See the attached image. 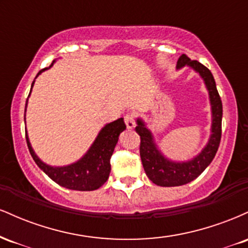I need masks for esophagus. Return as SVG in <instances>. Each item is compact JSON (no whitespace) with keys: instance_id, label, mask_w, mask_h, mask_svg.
Segmentation results:
<instances>
[{"instance_id":"esophagus-1","label":"esophagus","mask_w":248,"mask_h":248,"mask_svg":"<svg viewBox=\"0 0 248 248\" xmlns=\"http://www.w3.org/2000/svg\"><path fill=\"white\" fill-rule=\"evenodd\" d=\"M124 122H126V126L128 129H133L135 127V116L133 113H127L124 115Z\"/></svg>"}]
</instances>
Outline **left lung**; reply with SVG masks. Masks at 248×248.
I'll use <instances>...</instances> for the list:
<instances>
[{"label":"left lung","mask_w":248,"mask_h":248,"mask_svg":"<svg viewBox=\"0 0 248 248\" xmlns=\"http://www.w3.org/2000/svg\"><path fill=\"white\" fill-rule=\"evenodd\" d=\"M190 66L203 78L209 91L210 104L212 112L211 136L204 149L192 160L186 162H173L164 157L158 150L152 132L146 127V124L138 119L135 127L136 133L140 135V156L143 169L148 178L160 186H178L190 183L201 175L207 166L211 163L217 153L221 139V118H223V105L216 86L215 78L211 71L197 61H191L189 57L182 55L178 58L176 69Z\"/></svg>","instance_id":"left-lung-1"}]
</instances>
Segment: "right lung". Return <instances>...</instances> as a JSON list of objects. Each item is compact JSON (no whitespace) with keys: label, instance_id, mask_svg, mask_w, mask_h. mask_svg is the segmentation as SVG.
I'll use <instances>...</instances> for the list:
<instances>
[{"label":"right lung","instance_id":"1","mask_svg":"<svg viewBox=\"0 0 248 248\" xmlns=\"http://www.w3.org/2000/svg\"><path fill=\"white\" fill-rule=\"evenodd\" d=\"M53 62L49 67L39 71L36 78L43 71L50 69ZM33 84H35V80L31 85V90H32ZM27 105L28 100L25 104V112H27ZM124 129H126V124L122 118L107 124L100 130L88 152L80 160L65 167H51L42 162L33 152L27 132H25V138H27L28 148L33 161L52 181L66 189L77 190V191H93V190L99 189L108 179L110 172V157L118 143L119 135Z\"/></svg>","mask_w":248,"mask_h":248}]
</instances>
